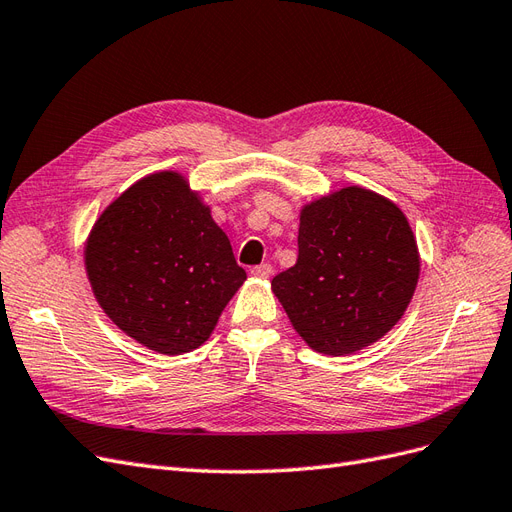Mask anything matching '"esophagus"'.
Segmentation results:
<instances>
[{"label":"esophagus","mask_w":512,"mask_h":512,"mask_svg":"<svg viewBox=\"0 0 512 512\" xmlns=\"http://www.w3.org/2000/svg\"><path fill=\"white\" fill-rule=\"evenodd\" d=\"M254 277H260V280H267V277H271L273 275V267L271 265H267V262H262V265H256V267H252V271H250Z\"/></svg>","instance_id":"esophagus-1"}]
</instances>
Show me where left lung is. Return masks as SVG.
I'll return each mask as SVG.
<instances>
[{
	"instance_id": "left-lung-1",
	"label": "left lung",
	"mask_w": 512,
	"mask_h": 512,
	"mask_svg": "<svg viewBox=\"0 0 512 512\" xmlns=\"http://www.w3.org/2000/svg\"><path fill=\"white\" fill-rule=\"evenodd\" d=\"M418 273L421 256L404 211L348 185L303 205L299 258L273 277L271 290L309 348L342 356L395 327Z\"/></svg>"
}]
</instances>
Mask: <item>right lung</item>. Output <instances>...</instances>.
<instances>
[{"label": "right lung", "mask_w": 512, "mask_h": 512, "mask_svg": "<svg viewBox=\"0 0 512 512\" xmlns=\"http://www.w3.org/2000/svg\"><path fill=\"white\" fill-rule=\"evenodd\" d=\"M85 271L104 314L168 356L203 346L247 277L209 205L175 170L138 179L100 213Z\"/></svg>", "instance_id": "right-lung-1"}]
</instances>
